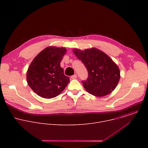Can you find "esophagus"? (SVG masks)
<instances>
[{"label": "esophagus", "mask_w": 148, "mask_h": 148, "mask_svg": "<svg viewBox=\"0 0 148 148\" xmlns=\"http://www.w3.org/2000/svg\"><path fill=\"white\" fill-rule=\"evenodd\" d=\"M77 77V75L76 74H74V75H73L71 77V78L73 79H76Z\"/></svg>", "instance_id": "esophagus-1"}]
</instances>
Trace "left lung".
Returning a JSON list of instances; mask_svg holds the SVG:
<instances>
[{"label":"left lung","mask_w":148,"mask_h":148,"mask_svg":"<svg viewBox=\"0 0 148 148\" xmlns=\"http://www.w3.org/2000/svg\"><path fill=\"white\" fill-rule=\"evenodd\" d=\"M73 53L88 71V78L82 83L88 93L102 97L114 90L120 79V71L108 56L95 48L84 51L76 49Z\"/></svg>","instance_id":"obj_1"}]
</instances>
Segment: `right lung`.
<instances>
[{
    "label": "right lung",
    "mask_w": 148,
    "mask_h": 148,
    "mask_svg": "<svg viewBox=\"0 0 148 148\" xmlns=\"http://www.w3.org/2000/svg\"><path fill=\"white\" fill-rule=\"evenodd\" d=\"M65 48L49 47L33 60L26 75L29 86L38 95L52 98L59 95L68 85L70 78L60 67Z\"/></svg>",
    "instance_id": "1"
}]
</instances>
